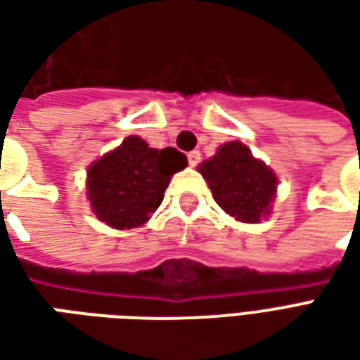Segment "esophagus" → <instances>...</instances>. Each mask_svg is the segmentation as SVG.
<instances>
[{
    "label": "esophagus",
    "instance_id": "obj_1",
    "mask_svg": "<svg viewBox=\"0 0 360 360\" xmlns=\"http://www.w3.org/2000/svg\"><path fill=\"white\" fill-rule=\"evenodd\" d=\"M187 158H188V164L195 167V165H198V162H200V152H198V150H193V152H188Z\"/></svg>",
    "mask_w": 360,
    "mask_h": 360
}]
</instances>
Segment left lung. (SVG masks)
Instances as JSON below:
<instances>
[{"mask_svg":"<svg viewBox=\"0 0 360 360\" xmlns=\"http://www.w3.org/2000/svg\"><path fill=\"white\" fill-rule=\"evenodd\" d=\"M198 172L208 183L214 200L235 219L258 224L270 214L278 177L243 142L219 146L216 156L202 162Z\"/></svg>","mask_w":360,"mask_h":360,"instance_id":"left-lung-1","label":"left lung"}]
</instances>
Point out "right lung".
Listing matches in <instances>:
<instances>
[{
  "instance_id": "1",
  "label": "right lung",
  "mask_w": 360,
  "mask_h": 360,
  "mask_svg": "<svg viewBox=\"0 0 360 360\" xmlns=\"http://www.w3.org/2000/svg\"><path fill=\"white\" fill-rule=\"evenodd\" d=\"M187 164L179 150L150 148L141 136H127L89 167L86 191L96 218L115 229L146 224L164 200L173 173Z\"/></svg>"
}]
</instances>
